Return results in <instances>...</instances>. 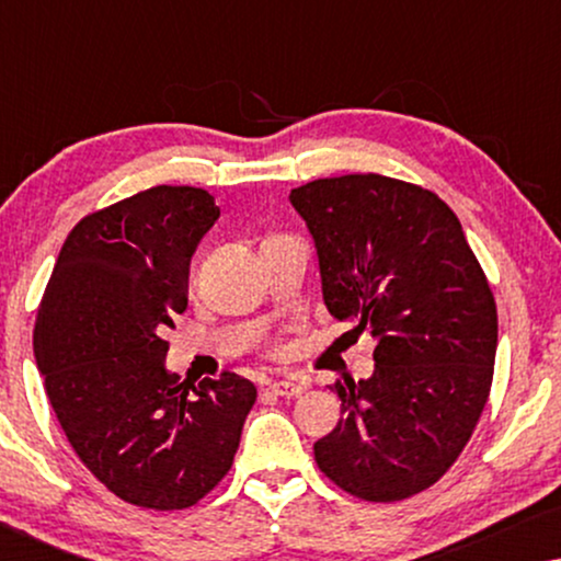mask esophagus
Instances as JSON below:
<instances>
[{
  "mask_svg": "<svg viewBox=\"0 0 561 561\" xmlns=\"http://www.w3.org/2000/svg\"><path fill=\"white\" fill-rule=\"evenodd\" d=\"M306 390V382H298V380H275L267 386V393L273 396H280V398H294V396H301Z\"/></svg>",
  "mask_w": 561,
  "mask_h": 561,
  "instance_id": "1",
  "label": "esophagus"
}]
</instances>
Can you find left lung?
<instances>
[{
	"instance_id": "1",
	"label": "left lung",
	"mask_w": 561,
	"mask_h": 561,
	"mask_svg": "<svg viewBox=\"0 0 561 561\" xmlns=\"http://www.w3.org/2000/svg\"><path fill=\"white\" fill-rule=\"evenodd\" d=\"M319 257L321 296L347 334L375 340V370L332 386L342 419L313 444L319 470L363 501L434 485L488 403L497 311L455 211L378 173L290 191Z\"/></svg>"
}]
</instances>
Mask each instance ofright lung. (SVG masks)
<instances>
[{"label": "right lung", "instance_id": "obj_1", "mask_svg": "<svg viewBox=\"0 0 561 561\" xmlns=\"http://www.w3.org/2000/svg\"><path fill=\"white\" fill-rule=\"evenodd\" d=\"M219 219L214 196L156 186L89 214L60 248L33 350L83 465L122 501L188 508L232 467L257 388L237 373L188 386L165 367V329L188 306V267Z\"/></svg>", "mask_w": 561, "mask_h": 561}]
</instances>
